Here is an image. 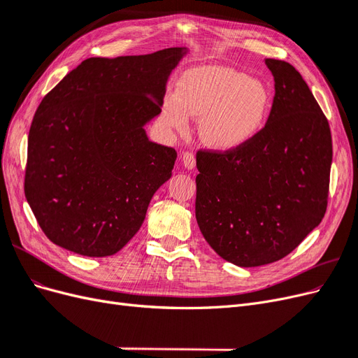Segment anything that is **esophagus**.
<instances>
[{
	"label": "esophagus",
	"mask_w": 358,
	"mask_h": 358,
	"mask_svg": "<svg viewBox=\"0 0 358 358\" xmlns=\"http://www.w3.org/2000/svg\"><path fill=\"white\" fill-rule=\"evenodd\" d=\"M182 164L185 169L192 170L196 167V157H194L191 152H183L182 154Z\"/></svg>",
	"instance_id": "esophagus-1"
}]
</instances>
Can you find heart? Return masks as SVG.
<instances>
[{"instance_id": "obj_1", "label": "heart", "mask_w": 358, "mask_h": 358, "mask_svg": "<svg viewBox=\"0 0 358 358\" xmlns=\"http://www.w3.org/2000/svg\"><path fill=\"white\" fill-rule=\"evenodd\" d=\"M272 107L267 86L248 74L222 66L194 67L182 73L176 92L161 106V122L185 133L189 116L200 117L201 142L220 152L251 143L263 131Z\"/></svg>"}]
</instances>
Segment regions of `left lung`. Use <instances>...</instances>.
Masks as SVG:
<instances>
[{"label":"left lung","instance_id":"8db88e82","mask_svg":"<svg viewBox=\"0 0 358 358\" xmlns=\"http://www.w3.org/2000/svg\"><path fill=\"white\" fill-rule=\"evenodd\" d=\"M275 99L263 131L225 154H197L196 218L204 239L239 267L275 263L320 225L327 209L331 134L291 64L266 58Z\"/></svg>","mask_w":358,"mask_h":358}]
</instances>
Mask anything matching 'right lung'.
I'll return each mask as SVG.
<instances>
[{
    "instance_id": "obj_1",
    "label": "right lung",
    "mask_w": 358,
    "mask_h": 358,
    "mask_svg": "<svg viewBox=\"0 0 358 358\" xmlns=\"http://www.w3.org/2000/svg\"><path fill=\"white\" fill-rule=\"evenodd\" d=\"M188 52L88 58L41 100L28 136L25 197L53 243L109 257L140 230L178 157L150 142L145 127Z\"/></svg>"
}]
</instances>
